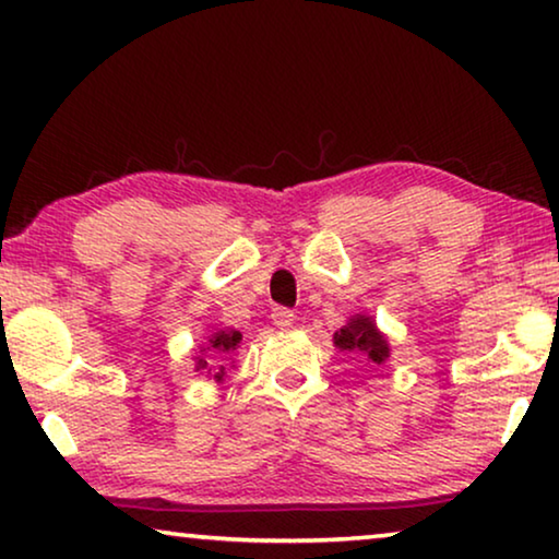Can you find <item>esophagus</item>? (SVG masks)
Listing matches in <instances>:
<instances>
[{
	"instance_id": "obj_1",
	"label": "esophagus",
	"mask_w": 559,
	"mask_h": 559,
	"mask_svg": "<svg viewBox=\"0 0 559 559\" xmlns=\"http://www.w3.org/2000/svg\"><path fill=\"white\" fill-rule=\"evenodd\" d=\"M296 321V313L290 309H283V306H278V309H273V324H276L278 329H288L294 326Z\"/></svg>"
}]
</instances>
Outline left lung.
<instances>
[{
  "instance_id": "obj_1",
  "label": "left lung",
  "mask_w": 559,
  "mask_h": 559,
  "mask_svg": "<svg viewBox=\"0 0 559 559\" xmlns=\"http://www.w3.org/2000/svg\"><path fill=\"white\" fill-rule=\"evenodd\" d=\"M334 347L347 355L365 359L367 365L380 367L390 357V342L369 313H355L347 319L340 332H334Z\"/></svg>"
}]
</instances>
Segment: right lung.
<instances>
[{
    "label": "right lung",
    "mask_w": 559,
    "mask_h": 559,
    "mask_svg": "<svg viewBox=\"0 0 559 559\" xmlns=\"http://www.w3.org/2000/svg\"><path fill=\"white\" fill-rule=\"evenodd\" d=\"M240 342L242 334L235 332V329H215L194 352V372L210 377L215 382H225L227 369L235 367L233 352L240 347Z\"/></svg>",
    "instance_id": "obj_1"
}]
</instances>
